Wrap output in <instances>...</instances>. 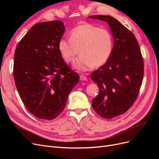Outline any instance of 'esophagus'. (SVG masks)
Listing matches in <instances>:
<instances>
[{"label": "esophagus", "mask_w": 159, "mask_h": 159, "mask_svg": "<svg viewBox=\"0 0 159 159\" xmlns=\"http://www.w3.org/2000/svg\"><path fill=\"white\" fill-rule=\"evenodd\" d=\"M80 80H81V81H88L87 77L85 76L84 75H81L80 76Z\"/></svg>", "instance_id": "obj_1"}]
</instances>
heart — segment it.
I'll list each match as a JSON object with an SVG mask.
<instances>
[{"label": "heart", "instance_id": "1", "mask_svg": "<svg viewBox=\"0 0 159 159\" xmlns=\"http://www.w3.org/2000/svg\"><path fill=\"white\" fill-rule=\"evenodd\" d=\"M58 49L65 61L72 62L74 68L86 71L103 66L110 58L113 49V38L108 30L89 23H84L72 29L70 40L61 39Z\"/></svg>", "mask_w": 159, "mask_h": 159}]
</instances>
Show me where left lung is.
<instances>
[{
    "instance_id": "obj_1",
    "label": "left lung",
    "mask_w": 159,
    "mask_h": 159,
    "mask_svg": "<svg viewBox=\"0 0 159 159\" xmlns=\"http://www.w3.org/2000/svg\"><path fill=\"white\" fill-rule=\"evenodd\" d=\"M90 17L107 22L114 38L110 58L91 74L99 89L91 105L101 117L109 119L127 112L137 99L143 79V57L133 33L117 20L107 15Z\"/></svg>"
}]
</instances>
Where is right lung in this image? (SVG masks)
Here are the masks:
<instances>
[{"label": "right lung", "mask_w": 159, "mask_h": 159, "mask_svg": "<svg viewBox=\"0 0 159 159\" xmlns=\"http://www.w3.org/2000/svg\"><path fill=\"white\" fill-rule=\"evenodd\" d=\"M64 30L60 20L37 23L14 53L13 76L18 92L28 111L39 119L58 116L80 80L58 49Z\"/></svg>", "instance_id": "1"}]
</instances>
